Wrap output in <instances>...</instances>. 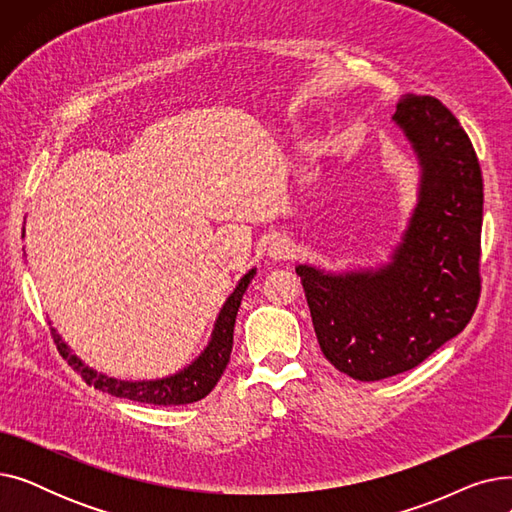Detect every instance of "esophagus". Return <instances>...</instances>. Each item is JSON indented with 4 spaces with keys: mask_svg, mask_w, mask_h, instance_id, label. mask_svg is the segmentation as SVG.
<instances>
[{
    "mask_svg": "<svg viewBox=\"0 0 512 512\" xmlns=\"http://www.w3.org/2000/svg\"><path fill=\"white\" fill-rule=\"evenodd\" d=\"M267 253H270L272 259H292L294 253H297V247H294V242H290V238L276 236L272 238L270 247H267Z\"/></svg>",
    "mask_w": 512,
    "mask_h": 512,
    "instance_id": "34e87169",
    "label": "esophagus"
}]
</instances>
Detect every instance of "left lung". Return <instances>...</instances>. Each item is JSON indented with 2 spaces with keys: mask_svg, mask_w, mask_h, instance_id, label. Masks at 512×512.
I'll return each mask as SVG.
<instances>
[{
  "mask_svg": "<svg viewBox=\"0 0 512 512\" xmlns=\"http://www.w3.org/2000/svg\"><path fill=\"white\" fill-rule=\"evenodd\" d=\"M394 120L423 174L392 263L346 276L297 267L321 353L359 382L423 363L465 330L481 297L483 178L467 132L432 95H402Z\"/></svg>",
  "mask_w": 512,
  "mask_h": 512,
  "instance_id": "obj_1",
  "label": "left lung"
}]
</instances>
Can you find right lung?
Segmentation results:
<instances>
[{"label":"right lung","mask_w":512,"mask_h":512,"mask_svg":"<svg viewBox=\"0 0 512 512\" xmlns=\"http://www.w3.org/2000/svg\"><path fill=\"white\" fill-rule=\"evenodd\" d=\"M253 276H255V270H251L245 278H242L238 282V286L234 288V292L230 294V299L226 301V305L220 311L218 321H215L211 342L203 351V355L191 367H186L184 371H180L166 380L118 382L112 378H105V375H99L97 371L80 363L70 353V348L62 342V338L56 334V330H51V336H53V342L58 344L60 355L68 361V365L74 367L80 375H83V380L89 386H95L97 390H103L112 396L128 398V400L147 402V405H161V407L191 405V402L205 398L222 378V373H224V369L230 361V353H232L236 313H238V307L242 301V294H245Z\"/></svg>","instance_id":"add662e5"}]
</instances>
